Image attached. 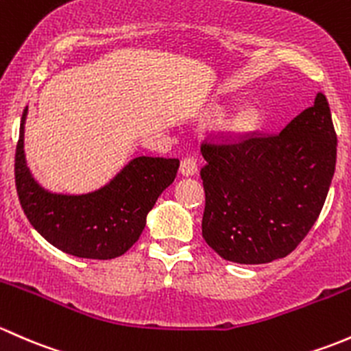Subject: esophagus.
I'll list each match as a JSON object with an SVG mask.
<instances>
[{
	"instance_id": "1",
	"label": "esophagus",
	"mask_w": 351,
	"mask_h": 351,
	"mask_svg": "<svg viewBox=\"0 0 351 351\" xmlns=\"http://www.w3.org/2000/svg\"><path fill=\"white\" fill-rule=\"evenodd\" d=\"M197 172V160L194 157H184L180 160V174L194 176Z\"/></svg>"
}]
</instances>
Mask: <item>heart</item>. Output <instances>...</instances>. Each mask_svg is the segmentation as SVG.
<instances>
[{
  "instance_id": "1",
  "label": "heart",
  "mask_w": 351,
  "mask_h": 351,
  "mask_svg": "<svg viewBox=\"0 0 351 351\" xmlns=\"http://www.w3.org/2000/svg\"><path fill=\"white\" fill-rule=\"evenodd\" d=\"M260 123V111L255 106H247L241 111H238L230 121V130L233 132H248L254 130Z\"/></svg>"
}]
</instances>
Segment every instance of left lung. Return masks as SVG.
Listing matches in <instances>:
<instances>
[{
    "mask_svg": "<svg viewBox=\"0 0 351 351\" xmlns=\"http://www.w3.org/2000/svg\"><path fill=\"white\" fill-rule=\"evenodd\" d=\"M202 238L221 258L269 263L295 250L326 201L337 165L330 104L313 106L280 133L208 136Z\"/></svg>",
    "mask_w": 351,
    "mask_h": 351,
    "instance_id": "left-lung-1",
    "label": "left lung"
}]
</instances>
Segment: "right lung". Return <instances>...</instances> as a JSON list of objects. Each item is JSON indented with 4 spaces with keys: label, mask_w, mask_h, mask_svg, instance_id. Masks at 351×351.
Listing matches in <instances>:
<instances>
[{
    "label": "right lung",
    "mask_w": 351,
    "mask_h": 351,
    "mask_svg": "<svg viewBox=\"0 0 351 351\" xmlns=\"http://www.w3.org/2000/svg\"><path fill=\"white\" fill-rule=\"evenodd\" d=\"M14 154V184L28 221L49 243L79 258L108 260L133 247L147 215L174 182L179 158L136 157L103 189L82 196L52 194L32 177L23 154V123Z\"/></svg>",
    "instance_id": "1"
}]
</instances>
